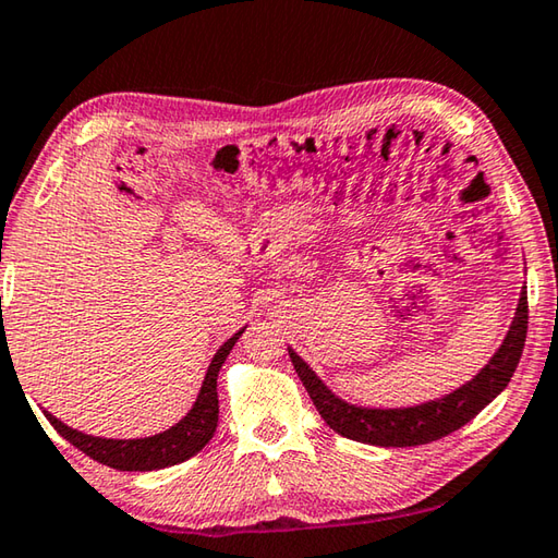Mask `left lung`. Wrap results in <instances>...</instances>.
Wrapping results in <instances>:
<instances>
[{"label":"left lung","mask_w":558,"mask_h":558,"mask_svg":"<svg viewBox=\"0 0 558 558\" xmlns=\"http://www.w3.org/2000/svg\"><path fill=\"white\" fill-rule=\"evenodd\" d=\"M526 320H530V306H526L524 287L520 304H517L514 311L512 326L507 330L502 345L497 348V353L490 357V363H487L471 383L453 389L451 395L404 409H369L348 404L345 399L330 392V389L320 383L314 369H311L291 348L289 357L291 363H294L296 375L301 383H304L308 397L314 399L318 414L324 416V422L333 428L336 434L353 438V441L360 444L385 448L422 446L458 432V428L481 414L483 409L502 392L522 357V348L526 340Z\"/></svg>","instance_id":"left-lung-1"}]
</instances>
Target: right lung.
Returning a JSON list of instances; mask_svg holds the SVG:
<instances>
[{
	"label": "right lung",
	"mask_w": 558,
	"mask_h": 558,
	"mask_svg": "<svg viewBox=\"0 0 558 558\" xmlns=\"http://www.w3.org/2000/svg\"><path fill=\"white\" fill-rule=\"evenodd\" d=\"M242 330H238L230 340H225L218 353L210 360V367L208 373H205L203 387L198 392V399H195V404L191 407V412L185 414L179 424H173L161 434L146 438H126V441L124 438H100L75 432V428L58 422L53 414H44L56 432L61 434L65 441H71L77 451L90 456L97 463L114 468V471H159V468L189 461L191 456L203 451L205 444L213 438L215 428H218V373L225 357L230 355L232 345L238 343V338L242 336Z\"/></svg>",
	"instance_id": "right-lung-1"
}]
</instances>
